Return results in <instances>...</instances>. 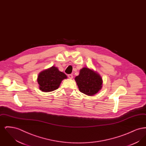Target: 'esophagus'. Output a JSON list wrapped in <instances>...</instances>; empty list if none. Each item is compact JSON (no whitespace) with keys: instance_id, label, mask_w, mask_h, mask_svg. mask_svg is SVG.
Wrapping results in <instances>:
<instances>
[{"instance_id":"1","label":"esophagus","mask_w":146,"mask_h":146,"mask_svg":"<svg viewBox=\"0 0 146 146\" xmlns=\"http://www.w3.org/2000/svg\"><path fill=\"white\" fill-rule=\"evenodd\" d=\"M68 78H69L70 79H72L73 78V77L72 74H68Z\"/></svg>"}]
</instances>
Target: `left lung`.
Returning a JSON list of instances; mask_svg holds the SVG:
<instances>
[{
	"label": "left lung",
	"instance_id": "left-lung-1",
	"mask_svg": "<svg viewBox=\"0 0 146 146\" xmlns=\"http://www.w3.org/2000/svg\"><path fill=\"white\" fill-rule=\"evenodd\" d=\"M75 80L79 91L86 95L94 96L102 88L103 80L101 76L96 71L86 67L80 70Z\"/></svg>",
	"mask_w": 146,
	"mask_h": 146
}]
</instances>
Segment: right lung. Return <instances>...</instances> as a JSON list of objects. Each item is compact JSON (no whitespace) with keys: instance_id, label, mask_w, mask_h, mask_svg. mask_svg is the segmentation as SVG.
Returning <instances> with one entry per match:
<instances>
[{"instance_id":"1","label":"right lung","mask_w":146,"mask_h":146,"mask_svg":"<svg viewBox=\"0 0 146 146\" xmlns=\"http://www.w3.org/2000/svg\"><path fill=\"white\" fill-rule=\"evenodd\" d=\"M67 78V76L60 72L57 67L52 66L39 73L37 82L39 89L42 92H47L57 89L63 80Z\"/></svg>"}]
</instances>
